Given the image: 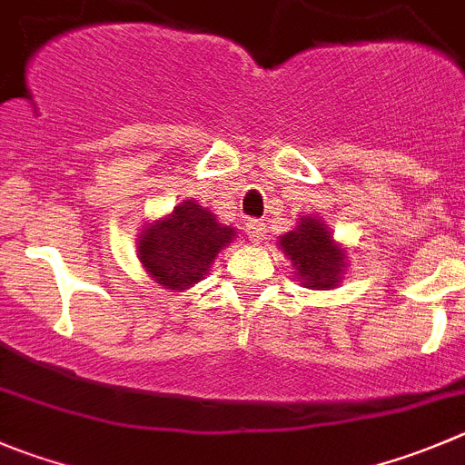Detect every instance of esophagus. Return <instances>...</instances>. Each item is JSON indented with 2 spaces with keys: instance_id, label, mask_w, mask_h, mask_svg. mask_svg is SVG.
<instances>
[{
  "instance_id": "1",
  "label": "esophagus",
  "mask_w": 465,
  "mask_h": 465,
  "mask_svg": "<svg viewBox=\"0 0 465 465\" xmlns=\"http://www.w3.org/2000/svg\"><path fill=\"white\" fill-rule=\"evenodd\" d=\"M246 235L251 237V242H262L264 235H267V223L260 219H251L246 223Z\"/></svg>"
}]
</instances>
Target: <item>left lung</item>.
Wrapping results in <instances>:
<instances>
[{
	"instance_id": "8db88e82",
	"label": "left lung",
	"mask_w": 465,
	"mask_h": 465,
	"mask_svg": "<svg viewBox=\"0 0 465 465\" xmlns=\"http://www.w3.org/2000/svg\"><path fill=\"white\" fill-rule=\"evenodd\" d=\"M281 246L296 269V276L311 290L333 287L342 273V251L320 219L306 216L302 225L281 237Z\"/></svg>"
}]
</instances>
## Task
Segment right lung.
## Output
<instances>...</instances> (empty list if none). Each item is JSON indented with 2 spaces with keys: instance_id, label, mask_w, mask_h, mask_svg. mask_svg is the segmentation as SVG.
<instances>
[{
  "instance_id": "1",
  "label": "right lung",
  "mask_w": 465,
  "mask_h": 465,
  "mask_svg": "<svg viewBox=\"0 0 465 465\" xmlns=\"http://www.w3.org/2000/svg\"><path fill=\"white\" fill-rule=\"evenodd\" d=\"M235 237L198 203L178 205L166 221L148 225L139 240V260L162 285L187 287L210 272L212 260Z\"/></svg>"
}]
</instances>
